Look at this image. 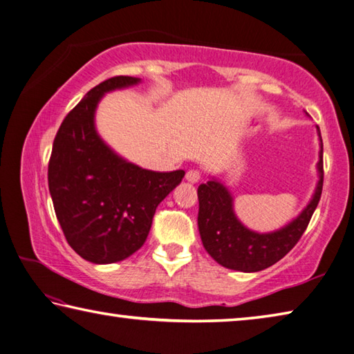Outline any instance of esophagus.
Masks as SVG:
<instances>
[{"mask_svg": "<svg viewBox=\"0 0 354 354\" xmlns=\"http://www.w3.org/2000/svg\"><path fill=\"white\" fill-rule=\"evenodd\" d=\"M185 179H187L189 183H192V184H195V183H198L200 179H201V173H200V170H195V169H190L187 173H185Z\"/></svg>", "mask_w": 354, "mask_h": 354, "instance_id": "34e87169", "label": "esophagus"}]
</instances>
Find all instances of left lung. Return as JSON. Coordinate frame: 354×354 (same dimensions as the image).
Masks as SVG:
<instances>
[{"instance_id": "1", "label": "left lung", "mask_w": 354, "mask_h": 354, "mask_svg": "<svg viewBox=\"0 0 354 354\" xmlns=\"http://www.w3.org/2000/svg\"><path fill=\"white\" fill-rule=\"evenodd\" d=\"M320 136V128L317 127ZM319 183L304 211L278 231L259 234L250 231L232 211V196L223 184L211 179L198 187V230L203 247L220 266L237 272H259L289 253L301 239L319 205L323 189V143L320 137Z\"/></svg>"}]
</instances>
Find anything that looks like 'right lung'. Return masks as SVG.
Masks as SVG:
<instances>
[{"label": "right lung", "mask_w": 354, "mask_h": 354, "mask_svg": "<svg viewBox=\"0 0 354 354\" xmlns=\"http://www.w3.org/2000/svg\"><path fill=\"white\" fill-rule=\"evenodd\" d=\"M139 77L113 76L88 91L53 142L48 187L64 236L82 259L112 263L145 243L156 207L185 171H151L120 158L100 139L95 109L106 92Z\"/></svg>", "instance_id": "obj_1"}]
</instances>
